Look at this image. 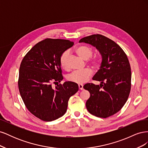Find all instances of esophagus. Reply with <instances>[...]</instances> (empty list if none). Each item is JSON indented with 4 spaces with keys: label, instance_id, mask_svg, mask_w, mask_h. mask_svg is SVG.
Masks as SVG:
<instances>
[{
    "label": "esophagus",
    "instance_id": "34e87169",
    "mask_svg": "<svg viewBox=\"0 0 148 148\" xmlns=\"http://www.w3.org/2000/svg\"><path fill=\"white\" fill-rule=\"evenodd\" d=\"M78 88H79V89H80V90H83V86L82 84H78Z\"/></svg>",
    "mask_w": 148,
    "mask_h": 148
}]
</instances>
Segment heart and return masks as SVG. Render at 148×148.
I'll return each instance as SVG.
<instances>
[{
    "mask_svg": "<svg viewBox=\"0 0 148 148\" xmlns=\"http://www.w3.org/2000/svg\"><path fill=\"white\" fill-rule=\"evenodd\" d=\"M76 51H77L78 54L84 60L89 59L93 54L92 49L91 47L86 46H81L78 47L76 49ZM69 54L70 51L69 50H66L62 53L60 56V64L63 69L67 68ZM91 63L95 66H98L99 64V60L97 59H92L91 60ZM92 75V71L89 69H86L83 70H76L67 76V79L71 82L83 84L86 82L89 78L91 77Z\"/></svg>",
    "mask_w": 148,
    "mask_h": 148,
    "instance_id": "b5f03b06",
    "label": "heart"
}]
</instances>
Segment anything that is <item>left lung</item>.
<instances>
[{"label": "left lung", "mask_w": 148, "mask_h": 148, "mask_svg": "<svg viewBox=\"0 0 148 148\" xmlns=\"http://www.w3.org/2000/svg\"><path fill=\"white\" fill-rule=\"evenodd\" d=\"M79 42L95 47L102 56L100 69L92 78L100 85L87 83L83 86L90 93L87 110L96 117H109L122 108L130 92L132 73L128 57L117 43L101 34L84 37Z\"/></svg>", "instance_id": "8db88e82"}]
</instances>
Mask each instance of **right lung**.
<instances>
[{
    "mask_svg": "<svg viewBox=\"0 0 148 148\" xmlns=\"http://www.w3.org/2000/svg\"><path fill=\"white\" fill-rule=\"evenodd\" d=\"M73 42L47 38L28 51L20 66L18 88L26 108L36 117L46 122L55 120L66 111L70 97L78 91L77 83L63 79L60 64L62 53Z\"/></svg>",
    "mask_w": 148,
    "mask_h": 148,
    "instance_id": "add662e5",
    "label": "right lung"
}]
</instances>
